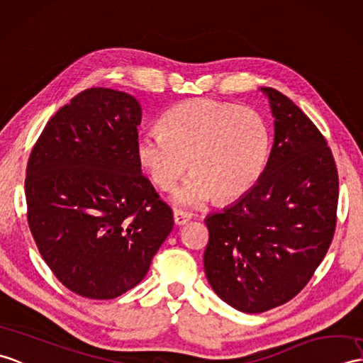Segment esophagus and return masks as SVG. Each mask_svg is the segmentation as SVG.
I'll return each instance as SVG.
<instances>
[{
  "mask_svg": "<svg viewBox=\"0 0 363 363\" xmlns=\"http://www.w3.org/2000/svg\"><path fill=\"white\" fill-rule=\"evenodd\" d=\"M173 221L176 225H184L187 224L190 221V216L185 215V213H181V212H174L173 213Z\"/></svg>",
  "mask_w": 363,
  "mask_h": 363,
  "instance_id": "esophagus-1",
  "label": "esophagus"
}]
</instances>
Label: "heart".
Masks as SVG:
<instances>
[{"instance_id":"b5f03b06","label":"heart","mask_w":363,"mask_h":363,"mask_svg":"<svg viewBox=\"0 0 363 363\" xmlns=\"http://www.w3.org/2000/svg\"><path fill=\"white\" fill-rule=\"evenodd\" d=\"M264 117L246 106L190 99L162 116L161 133H140L136 157L159 190H172L190 162L193 173L173 201L198 208L216 198L232 202L255 187L269 156Z\"/></svg>"}]
</instances>
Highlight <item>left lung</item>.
Segmentation results:
<instances>
[{"label":"left lung","mask_w":363,"mask_h":363,"mask_svg":"<svg viewBox=\"0 0 363 363\" xmlns=\"http://www.w3.org/2000/svg\"><path fill=\"white\" fill-rule=\"evenodd\" d=\"M261 91L275 117L267 165L247 195L206 218L207 280L227 305L249 314L284 305L308 284L331 246L339 201L323 134L289 97Z\"/></svg>","instance_id":"8db88e82"}]
</instances>
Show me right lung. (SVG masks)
Returning a JSON list of instances; mask_svg holds the SVG:
<instances>
[{"label":"right lung","mask_w":363,"mask_h":363,"mask_svg":"<svg viewBox=\"0 0 363 363\" xmlns=\"http://www.w3.org/2000/svg\"><path fill=\"white\" fill-rule=\"evenodd\" d=\"M142 109L122 91L89 88L50 117L26 168L28 223L67 289L109 300L142 281L173 213L140 173Z\"/></svg>","instance_id":"obj_1"}]
</instances>
